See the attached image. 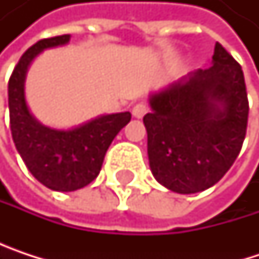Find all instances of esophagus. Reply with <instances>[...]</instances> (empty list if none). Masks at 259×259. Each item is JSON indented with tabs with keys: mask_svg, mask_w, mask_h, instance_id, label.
Instances as JSON below:
<instances>
[{
	"mask_svg": "<svg viewBox=\"0 0 259 259\" xmlns=\"http://www.w3.org/2000/svg\"><path fill=\"white\" fill-rule=\"evenodd\" d=\"M147 112H148V106L145 103H138L133 106V117L136 118H142Z\"/></svg>",
	"mask_w": 259,
	"mask_h": 259,
	"instance_id": "obj_1",
	"label": "esophagus"
}]
</instances>
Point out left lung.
Listing matches in <instances>:
<instances>
[{"instance_id": "1", "label": "left lung", "mask_w": 259, "mask_h": 259, "mask_svg": "<svg viewBox=\"0 0 259 259\" xmlns=\"http://www.w3.org/2000/svg\"><path fill=\"white\" fill-rule=\"evenodd\" d=\"M150 105L148 159L160 184L196 193L228 172L243 147L249 100L243 70L221 43L211 67L151 96Z\"/></svg>"}]
</instances>
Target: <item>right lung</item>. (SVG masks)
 Returning <instances> with one entry per match:
<instances>
[{"label": "right lung", "mask_w": 259, "mask_h": 259, "mask_svg": "<svg viewBox=\"0 0 259 259\" xmlns=\"http://www.w3.org/2000/svg\"><path fill=\"white\" fill-rule=\"evenodd\" d=\"M70 34L38 40L21 57L9 79L10 129L16 150L28 171L58 192H72L94 180L105 154L117 133L130 121V112L102 115L72 130L41 126L29 114L24 96V80L31 61L48 48L66 45Z\"/></svg>", "instance_id": "add662e5"}]
</instances>
